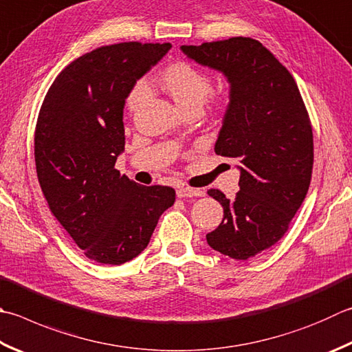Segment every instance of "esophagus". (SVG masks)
<instances>
[{
    "mask_svg": "<svg viewBox=\"0 0 352 352\" xmlns=\"http://www.w3.org/2000/svg\"><path fill=\"white\" fill-rule=\"evenodd\" d=\"M177 197H196V196H202V190L199 188H190V187H179L176 190Z\"/></svg>",
    "mask_w": 352,
    "mask_h": 352,
    "instance_id": "1",
    "label": "esophagus"
}]
</instances>
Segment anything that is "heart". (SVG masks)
I'll list each match as a JSON object with an SVG mask.
<instances>
[{"label":"heart","mask_w":352,"mask_h":352,"mask_svg":"<svg viewBox=\"0 0 352 352\" xmlns=\"http://www.w3.org/2000/svg\"><path fill=\"white\" fill-rule=\"evenodd\" d=\"M157 81L182 113L191 109L201 110L213 91V81L207 73L187 61H176L167 65L161 72ZM147 95L148 90L144 82H138L130 90L127 96V109L130 113H136L142 107Z\"/></svg>","instance_id":"obj_1"}]
</instances>
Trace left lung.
Returning a JSON list of instances; mask_svg holds the SVG:
<instances>
[{"instance_id": "1", "label": "left lung", "mask_w": 352, "mask_h": 352, "mask_svg": "<svg viewBox=\"0 0 352 352\" xmlns=\"http://www.w3.org/2000/svg\"><path fill=\"white\" fill-rule=\"evenodd\" d=\"M181 50L221 72L230 84L214 151L239 159L241 190L233 201L208 190L223 207V219L207 242L219 253L247 261L280 241L308 193L314 162L308 111L291 73L253 38L181 45Z\"/></svg>"}]
</instances>
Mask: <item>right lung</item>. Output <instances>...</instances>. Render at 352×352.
I'll return each instance as SVG.
<instances>
[{
    "label": "right lung",
    "mask_w": 352,
    "mask_h": 352,
    "mask_svg": "<svg viewBox=\"0 0 352 352\" xmlns=\"http://www.w3.org/2000/svg\"><path fill=\"white\" fill-rule=\"evenodd\" d=\"M170 49L121 43L85 53L59 73L39 110V185L53 216L95 262L121 265L141 254L175 204L171 187L138 185L115 168L125 99Z\"/></svg>",
    "instance_id": "obj_1"
}]
</instances>
